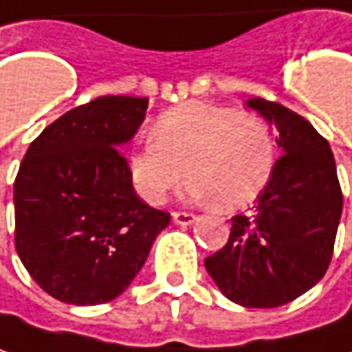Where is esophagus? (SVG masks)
Wrapping results in <instances>:
<instances>
[{
  "label": "esophagus",
  "mask_w": 352,
  "mask_h": 352,
  "mask_svg": "<svg viewBox=\"0 0 352 352\" xmlns=\"http://www.w3.org/2000/svg\"><path fill=\"white\" fill-rule=\"evenodd\" d=\"M197 217L189 211H173V221L177 226H191Z\"/></svg>",
  "instance_id": "1"
}]
</instances>
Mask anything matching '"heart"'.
<instances>
[{
	"label": "heart",
	"mask_w": 352,
	"mask_h": 352,
	"mask_svg": "<svg viewBox=\"0 0 352 352\" xmlns=\"http://www.w3.org/2000/svg\"><path fill=\"white\" fill-rule=\"evenodd\" d=\"M272 169L274 139L260 116L201 100L163 112L153 139L129 157L135 189L155 206L187 171L189 197L243 208L264 189Z\"/></svg>",
	"instance_id": "obj_1"
}]
</instances>
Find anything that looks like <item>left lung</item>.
Returning <instances> with one entry per match:
<instances>
[{
	"label": "left lung",
	"instance_id": "1",
	"mask_svg": "<svg viewBox=\"0 0 352 352\" xmlns=\"http://www.w3.org/2000/svg\"><path fill=\"white\" fill-rule=\"evenodd\" d=\"M278 129L282 157L256 206L232 217L226 245L206 270L226 298L245 308L292 302L331 264L342 193L329 141L300 114L264 98L245 102Z\"/></svg>",
	"mask_w": 352,
	"mask_h": 352
}]
</instances>
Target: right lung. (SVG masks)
<instances>
[{"label":"right lung","mask_w":352,"mask_h":352,"mask_svg":"<svg viewBox=\"0 0 352 352\" xmlns=\"http://www.w3.org/2000/svg\"><path fill=\"white\" fill-rule=\"evenodd\" d=\"M148 98L100 96L30 144L14 183L16 250L36 284L76 306L111 302L143 268L171 215L135 193L120 148Z\"/></svg>","instance_id":"1"}]
</instances>
